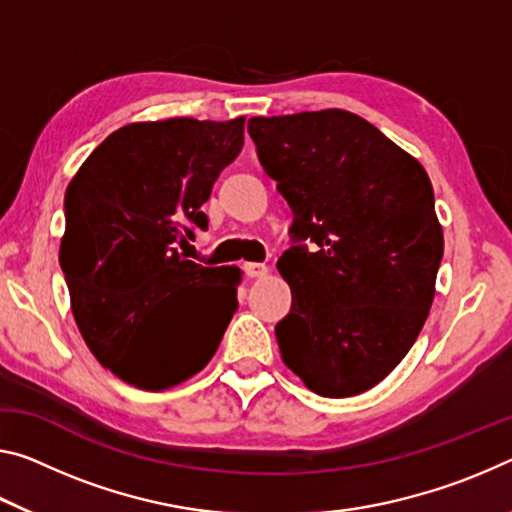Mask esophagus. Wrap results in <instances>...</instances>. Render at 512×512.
Wrapping results in <instances>:
<instances>
[{
    "mask_svg": "<svg viewBox=\"0 0 512 512\" xmlns=\"http://www.w3.org/2000/svg\"><path fill=\"white\" fill-rule=\"evenodd\" d=\"M243 273H246V278H264L266 273H269V266L266 264H259V262H248L243 264Z\"/></svg>",
    "mask_w": 512,
    "mask_h": 512,
    "instance_id": "1",
    "label": "esophagus"
}]
</instances>
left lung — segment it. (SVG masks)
I'll return each instance as SVG.
<instances>
[{
    "mask_svg": "<svg viewBox=\"0 0 512 512\" xmlns=\"http://www.w3.org/2000/svg\"><path fill=\"white\" fill-rule=\"evenodd\" d=\"M248 134L294 214L278 259L291 287L275 326L282 360L328 399L367 392L405 358L431 310L444 253L431 180L348 111L250 118Z\"/></svg>",
    "mask_w": 512,
    "mask_h": 512,
    "instance_id": "obj_1",
    "label": "left lung"
}]
</instances>
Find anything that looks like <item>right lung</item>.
Masks as SVG:
<instances>
[{
    "label": "right lung",
    "instance_id": "add662e5",
    "mask_svg": "<svg viewBox=\"0 0 512 512\" xmlns=\"http://www.w3.org/2000/svg\"><path fill=\"white\" fill-rule=\"evenodd\" d=\"M243 123L170 118L107 136L66 191L59 262L88 348L125 383L173 387L212 360L237 312V266L180 253L212 186L239 157Z\"/></svg>",
    "mask_w": 512,
    "mask_h": 512
}]
</instances>
